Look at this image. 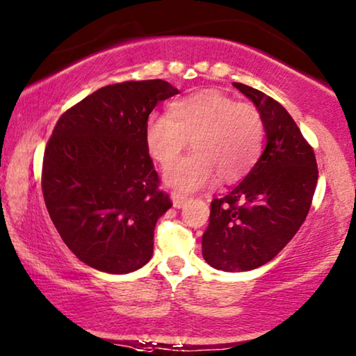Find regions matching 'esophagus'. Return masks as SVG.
I'll list each match as a JSON object with an SVG mask.
<instances>
[{
    "mask_svg": "<svg viewBox=\"0 0 356 356\" xmlns=\"http://www.w3.org/2000/svg\"><path fill=\"white\" fill-rule=\"evenodd\" d=\"M170 197H172V202H173V207L175 209H181L183 205L188 202L186 195L178 194V193H172V195H170Z\"/></svg>",
    "mask_w": 356,
    "mask_h": 356,
    "instance_id": "obj_1",
    "label": "esophagus"
}]
</instances>
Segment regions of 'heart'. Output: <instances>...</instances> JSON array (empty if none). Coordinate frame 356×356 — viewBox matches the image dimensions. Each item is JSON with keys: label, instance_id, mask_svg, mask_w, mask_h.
Segmentation results:
<instances>
[{"label": "heart", "instance_id": "heart-1", "mask_svg": "<svg viewBox=\"0 0 356 356\" xmlns=\"http://www.w3.org/2000/svg\"><path fill=\"white\" fill-rule=\"evenodd\" d=\"M265 127L259 109L218 90H202L168 107V117L151 114L144 127L146 149L167 167L191 141L195 152L165 172V183L179 193H194L221 181L244 178L264 149Z\"/></svg>", "mask_w": 356, "mask_h": 356}]
</instances>
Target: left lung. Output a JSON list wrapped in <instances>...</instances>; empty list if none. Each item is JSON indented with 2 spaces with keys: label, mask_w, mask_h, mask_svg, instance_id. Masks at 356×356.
Listing matches in <instances>:
<instances>
[{
  "label": "left lung",
  "mask_w": 356,
  "mask_h": 356,
  "mask_svg": "<svg viewBox=\"0 0 356 356\" xmlns=\"http://www.w3.org/2000/svg\"><path fill=\"white\" fill-rule=\"evenodd\" d=\"M259 109L265 149L229 194L210 204L202 257L221 271H250L275 259L305 221L318 183L316 159L280 102L233 83Z\"/></svg>",
  "instance_id": "left-lung-1"
}]
</instances>
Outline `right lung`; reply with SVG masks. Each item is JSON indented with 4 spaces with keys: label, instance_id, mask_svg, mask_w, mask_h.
<instances>
[{
    "label": "right lung",
    "instance_id": "add662e5",
    "mask_svg": "<svg viewBox=\"0 0 356 356\" xmlns=\"http://www.w3.org/2000/svg\"><path fill=\"white\" fill-rule=\"evenodd\" d=\"M178 95L163 80L104 86L70 107L44 149L41 186L76 259L125 275L151 260L154 229L172 207L144 143L149 114Z\"/></svg>",
    "mask_w": 356,
    "mask_h": 356
}]
</instances>
